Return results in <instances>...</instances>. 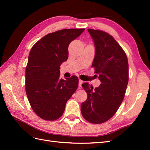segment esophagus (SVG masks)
I'll return each instance as SVG.
<instances>
[{
    "mask_svg": "<svg viewBox=\"0 0 150 150\" xmlns=\"http://www.w3.org/2000/svg\"><path fill=\"white\" fill-rule=\"evenodd\" d=\"M82 82H83V81H81V79H79V87H81Z\"/></svg>",
    "mask_w": 150,
    "mask_h": 150,
    "instance_id": "34e87169",
    "label": "esophagus"
}]
</instances>
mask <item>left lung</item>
<instances>
[{
    "mask_svg": "<svg viewBox=\"0 0 150 150\" xmlns=\"http://www.w3.org/2000/svg\"><path fill=\"white\" fill-rule=\"evenodd\" d=\"M95 47L92 67L101 84L93 88L86 82L82 86L88 98L82 103V116L88 122L101 124L119 109L128 83V61L126 53L114 38L101 30L88 29Z\"/></svg>",
    "mask_w": 150,
    "mask_h": 150,
    "instance_id": "1",
    "label": "left lung"
}]
</instances>
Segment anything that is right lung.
<instances>
[{"label": "right lung", "mask_w": 150, "mask_h": 150, "mask_svg": "<svg viewBox=\"0 0 150 150\" xmlns=\"http://www.w3.org/2000/svg\"><path fill=\"white\" fill-rule=\"evenodd\" d=\"M85 29H65L43 37L31 48L26 68V92L34 112L41 119L55 120L79 85L77 77L60 78V66L68 58V46Z\"/></svg>", "instance_id": "right-lung-1"}]
</instances>
